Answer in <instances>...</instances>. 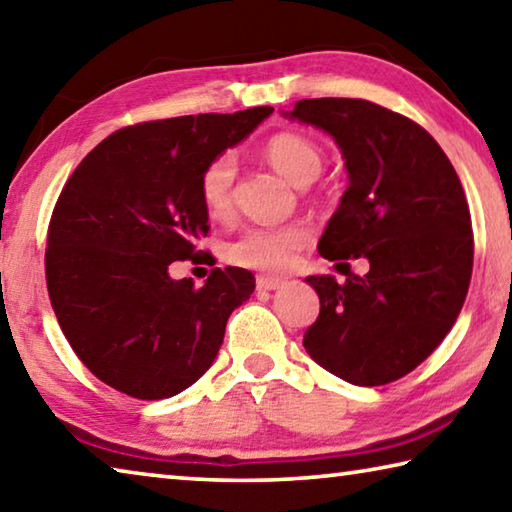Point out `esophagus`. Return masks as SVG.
<instances>
[{
    "instance_id": "esophagus-1",
    "label": "esophagus",
    "mask_w": 512,
    "mask_h": 512,
    "mask_svg": "<svg viewBox=\"0 0 512 512\" xmlns=\"http://www.w3.org/2000/svg\"><path fill=\"white\" fill-rule=\"evenodd\" d=\"M284 284L282 277H273V275H259L257 277V289L259 291H275Z\"/></svg>"
}]
</instances>
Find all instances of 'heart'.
I'll return each instance as SVG.
<instances>
[{"label": "heart", "instance_id": "b5f03b06", "mask_svg": "<svg viewBox=\"0 0 512 512\" xmlns=\"http://www.w3.org/2000/svg\"><path fill=\"white\" fill-rule=\"evenodd\" d=\"M264 158L293 185H309L323 169V153L318 144L302 133H277L264 144ZM237 180L235 153L225 151L205 164L198 178V194L212 216H228L232 210V192ZM309 230L302 223L250 225L232 239L225 255L232 264L255 271H284L309 244Z\"/></svg>", "mask_w": 512, "mask_h": 512}]
</instances>
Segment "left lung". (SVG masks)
<instances>
[{
  "label": "left lung",
  "mask_w": 512,
  "mask_h": 512,
  "mask_svg": "<svg viewBox=\"0 0 512 512\" xmlns=\"http://www.w3.org/2000/svg\"><path fill=\"white\" fill-rule=\"evenodd\" d=\"M282 115L332 135L348 171L318 253L370 264L343 284L305 277L320 314L302 345L350 384L400 379L445 339L470 287L474 239L461 180L422 126L372 101L302 99Z\"/></svg>",
  "instance_id": "8db88e82"
}]
</instances>
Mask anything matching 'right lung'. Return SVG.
<instances>
[{"label":"right lung","instance_id":"add662e5","mask_svg":"<svg viewBox=\"0 0 512 512\" xmlns=\"http://www.w3.org/2000/svg\"><path fill=\"white\" fill-rule=\"evenodd\" d=\"M271 106L128 126L85 155L58 196L45 271L58 325L88 370L137 400L178 395L205 375L225 323L250 298L246 268H214L201 289L169 266L203 253L205 164Z\"/></svg>","mask_w":512,"mask_h":512}]
</instances>
